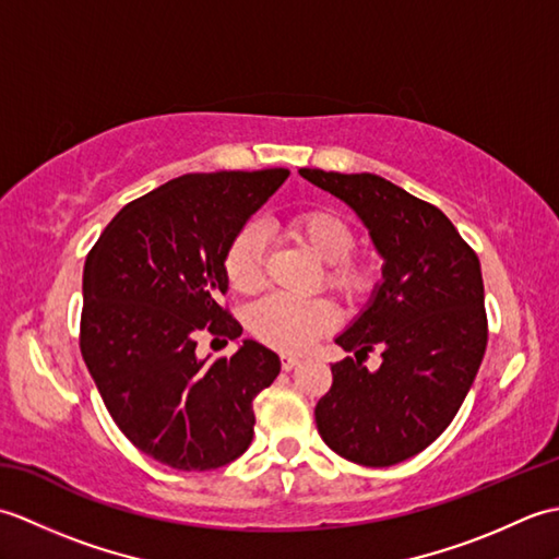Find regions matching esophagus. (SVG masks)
<instances>
[{
  "instance_id": "esophagus-1",
  "label": "esophagus",
  "mask_w": 559,
  "mask_h": 559,
  "mask_svg": "<svg viewBox=\"0 0 559 559\" xmlns=\"http://www.w3.org/2000/svg\"><path fill=\"white\" fill-rule=\"evenodd\" d=\"M300 365V360L298 358H293V355H281V367L286 372H290V370H295V367Z\"/></svg>"
}]
</instances>
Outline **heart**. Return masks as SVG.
<instances>
[{
  "instance_id": "obj_1",
  "label": "heart",
  "mask_w": 559,
  "mask_h": 559,
  "mask_svg": "<svg viewBox=\"0 0 559 559\" xmlns=\"http://www.w3.org/2000/svg\"><path fill=\"white\" fill-rule=\"evenodd\" d=\"M286 230L324 261L326 288L343 300H362L374 288L377 273L370 259L355 257L358 242L353 225L331 209H307L288 218ZM223 271L230 288L252 295L264 286V237L257 225H245L223 257ZM336 324V312L326 300H298L288 295H269L249 312V329L266 346L283 353H302Z\"/></svg>"
}]
</instances>
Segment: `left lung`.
<instances>
[{
    "instance_id": "1",
    "label": "left lung",
    "mask_w": 559,
    "mask_h": 559,
    "mask_svg": "<svg viewBox=\"0 0 559 559\" xmlns=\"http://www.w3.org/2000/svg\"><path fill=\"white\" fill-rule=\"evenodd\" d=\"M300 175L346 201L384 259L372 300L336 336L355 360L331 365L317 430L343 459L394 466L447 430L478 374L488 346L480 261L442 211L384 177ZM372 347L383 350L377 373L361 365Z\"/></svg>"
}]
</instances>
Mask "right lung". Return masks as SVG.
I'll return each mask as SVG.
<instances>
[{
    "label": "right lung",
    "instance_id": "obj_1",
    "mask_svg": "<svg viewBox=\"0 0 559 559\" xmlns=\"http://www.w3.org/2000/svg\"><path fill=\"white\" fill-rule=\"evenodd\" d=\"M288 175L175 177L117 213L86 257L83 362L124 437L165 466L221 468L252 444V401L278 377V355L245 338L230 358H199L197 336L240 338L221 305L225 249Z\"/></svg>",
    "mask_w": 559,
    "mask_h": 559
}]
</instances>
